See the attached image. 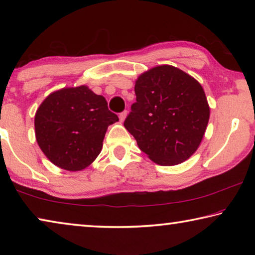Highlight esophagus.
<instances>
[{
	"label": "esophagus",
	"instance_id": "obj_1",
	"mask_svg": "<svg viewBox=\"0 0 255 255\" xmlns=\"http://www.w3.org/2000/svg\"><path fill=\"white\" fill-rule=\"evenodd\" d=\"M127 114H128L127 111H124V112H122V114L119 115V119H120V122H122V123H124V122H125V119H126V117H127Z\"/></svg>",
	"mask_w": 255,
	"mask_h": 255
}]
</instances>
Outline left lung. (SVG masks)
Returning a JSON list of instances; mask_svg holds the SVG:
<instances>
[{
    "instance_id": "8db88e82",
    "label": "left lung",
    "mask_w": 255,
    "mask_h": 255,
    "mask_svg": "<svg viewBox=\"0 0 255 255\" xmlns=\"http://www.w3.org/2000/svg\"><path fill=\"white\" fill-rule=\"evenodd\" d=\"M136 102L125 128L154 163L178 165L196 153L210 108L201 84L172 65L147 70L135 82Z\"/></svg>"
}]
</instances>
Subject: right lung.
<instances>
[{
    "mask_svg": "<svg viewBox=\"0 0 255 255\" xmlns=\"http://www.w3.org/2000/svg\"><path fill=\"white\" fill-rule=\"evenodd\" d=\"M119 122L105 97L88 85L51 92L34 115V135L42 153L59 169L82 171L100 154L110 125Z\"/></svg>",
    "mask_w": 255,
    "mask_h": 255,
    "instance_id": "right-lung-1",
    "label": "right lung"
}]
</instances>
